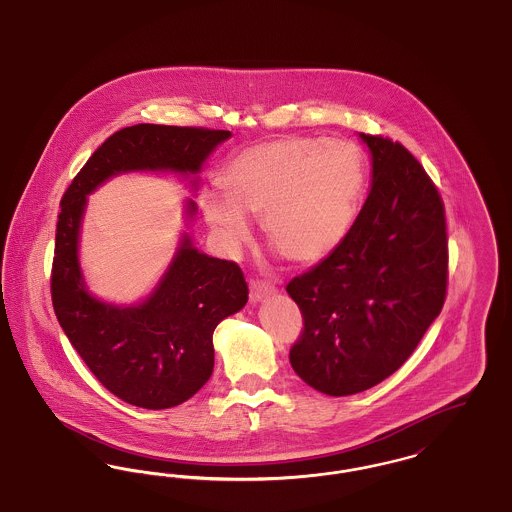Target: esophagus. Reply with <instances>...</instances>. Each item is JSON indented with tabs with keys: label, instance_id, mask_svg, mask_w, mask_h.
<instances>
[{
	"label": "esophagus",
	"instance_id": "1",
	"mask_svg": "<svg viewBox=\"0 0 512 512\" xmlns=\"http://www.w3.org/2000/svg\"><path fill=\"white\" fill-rule=\"evenodd\" d=\"M274 292H276V286H274V284H268V282H263V280H251V284H249V299H251L253 303L265 299L267 295Z\"/></svg>",
	"mask_w": 512,
	"mask_h": 512
}]
</instances>
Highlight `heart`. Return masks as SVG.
I'll return each instance as SVG.
<instances>
[{
	"label": "heart",
	"instance_id": "1",
	"mask_svg": "<svg viewBox=\"0 0 512 512\" xmlns=\"http://www.w3.org/2000/svg\"><path fill=\"white\" fill-rule=\"evenodd\" d=\"M366 180L365 155L345 140L290 136L240 151L222 171L226 188H203L201 211L222 244L251 238L245 213L263 219L268 244L311 265L351 230Z\"/></svg>",
	"mask_w": 512,
	"mask_h": 512
}]
</instances>
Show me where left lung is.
I'll list each match as a JSON object with an SVG mask.
<instances>
[{
	"mask_svg": "<svg viewBox=\"0 0 512 512\" xmlns=\"http://www.w3.org/2000/svg\"><path fill=\"white\" fill-rule=\"evenodd\" d=\"M372 188L347 236L286 286L303 330L290 349L297 376L326 395L368 390L403 365L447 297L445 207L413 153L361 134Z\"/></svg>",
	"mask_w": 512,
	"mask_h": 512,
	"instance_id": "left-lung-1",
	"label": "left lung"
}]
</instances>
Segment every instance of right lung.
Returning <instances> with one entry per match:
<instances>
[{
    "label": "right lung",
    "mask_w": 512,
    "mask_h": 512,
    "mask_svg": "<svg viewBox=\"0 0 512 512\" xmlns=\"http://www.w3.org/2000/svg\"><path fill=\"white\" fill-rule=\"evenodd\" d=\"M228 130L134 124L92 153L61 199L51 265V301L63 332L103 388L142 409L188 401L211 378L213 332L247 303L234 261L199 253L184 238L155 293L138 307H113L86 292L78 267V230L86 195L113 174L136 169L195 172ZM188 213L194 215L190 201Z\"/></svg>",
    "instance_id": "obj_1"
}]
</instances>
